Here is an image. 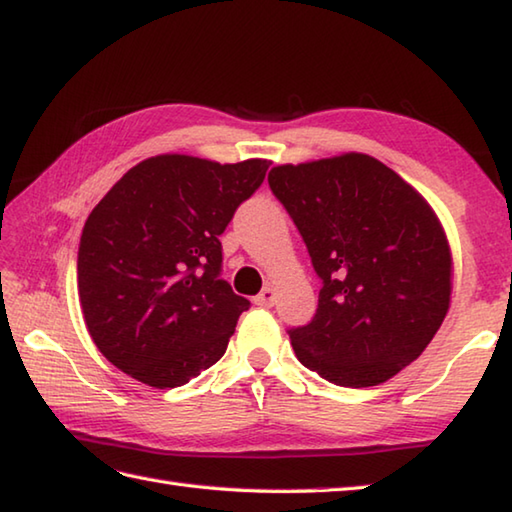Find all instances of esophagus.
I'll return each instance as SVG.
<instances>
[{
    "instance_id": "esophagus-1",
    "label": "esophagus",
    "mask_w": 512,
    "mask_h": 512,
    "mask_svg": "<svg viewBox=\"0 0 512 512\" xmlns=\"http://www.w3.org/2000/svg\"><path fill=\"white\" fill-rule=\"evenodd\" d=\"M274 298H276L274 285H265L263 292H260V294L254 298V303L260 305V307H272V305H274Z\"/></svg>"
}]
</instances>
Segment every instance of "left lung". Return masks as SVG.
Wrapping results in <instances>:
<instances>
[{
  "instance_id": "1",
  "label": "left lung",
  "mask_w": 512,
  "mask_h": 512,
  "mask_svg": "<svg viewBox=\"0 0 512 512\" xmlns=\"http://www.w3.org/2000/svg\"><path fill=\"white\" fill-rule=\"evenodd\" d=\"M267 180L323 281L312 321L289 330L298 361L343 388L392 379L450 307L452 254L437 214L365 153L278 165Z\"/></svg>"
}]
</instances>
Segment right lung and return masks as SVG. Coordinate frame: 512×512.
<instances>
[{
	"label": "right lung",
	"instance_id": "right-lung-1",
	"mask_svg": "<svg viewBox=\"0 0 512 512\" xmlns=\"http://www.w3.org/2000/svg\"><path fill=\"white\" fill-rule=\"evenodd\" d=\"M269 160L220 165L162 153L115 182L77 252L86 327L115 368L178 388L225 354L249 301L220 278L223 234L265 180Z\"/></svg>",
	"mask_w": 512,
	"mask_h": 512
}]
</instances>
